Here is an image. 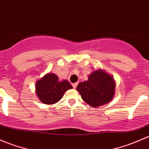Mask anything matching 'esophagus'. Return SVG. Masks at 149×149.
I'll return each mask as SVG.
<instances>
[{
  "label": "esophagus",
  "instance_id": "1",
  "mask_svg": "<svg viewBox=\"0 0 149 149\" xmlns=\"http://www.w3.org/2000/svg\"><path fill=\"white\" fill-rule=\"evenodd\" d=\"M72 87H74V88H76L77 86V82L76 83H72Z\"/></svg>",
  "mask_w": 149,
  "mask_h": 149
}]
</instances>
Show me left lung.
<instances>
[{"label": "left lung", "mask_w": 149, "mask_h": 149, "mask_svg": "<svg viewBox=\"0 0 149 149\" xmlns=\"http://www.w3.org/2000/svg\"><path fill=\"white\" fill-rule=\"evenodd\" d=\"M115 82L111 76L102 70L94 71L88 80L80 82L77 90L82 100L93 108L108 103L115 94Z\"/></svg>", "instance_id": "obj_1"}]
</instances>
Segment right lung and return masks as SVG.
I'll return each mask as SVG.
<instances>
[{
	"mask_svg": "<svg viewBox=\"0 0 149 149\" xmlns=\"http://www.w3.org/2000/svg\"><path fill=\"white\" fill-rule=\"evenodd\" d=\"M54 74H47L36 84V93L43 103L54 104L63 97L64 93L72 88L67 80L59 81Z\"/></svg>",
	"mask_w": 149,
	"mask_h": 149,
	"instance_id": "obj_1",
	"label": "right lung"
}]
</instances>
